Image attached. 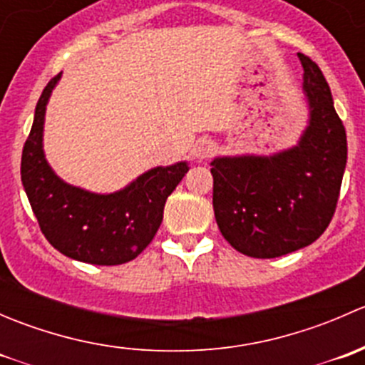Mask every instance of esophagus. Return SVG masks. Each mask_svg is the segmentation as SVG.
Segmentation results:
<instances>
[{
    "label": "esophagus",
    "mask_w": 365,
    "mask_h": 365,
    "mask_svg": "<svg viewBox=\"0 0 365 365\" xmlns=\"http://www.w3.org/2000/svg\"><path fill=\"white\" fill-rule=\"evenodd\" d=\"M192 153L194 157H197V159H208L210 155L213 153V145L208 141V139H197L196 145H194L192 148Z\"/></svg>",
    "instance_id": "34e87169"
}]
</instances>
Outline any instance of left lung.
<instances>
[{"mask_svg":"<svg viewBox=\"0 0 365 365\" xmlns=\"http://www.w3.org/2000/svg\"><path fill=\"white\" fill-rule=\"evenodd\" d=\"M304 67L309 125L293 148L270 157H219L212 162L213 212L220 233L238 252L279 257L307 247L336 212L348 143L318 65Z\"/></svg>","mask_w":365,"mask_h":365,"instance_id":"left-lung-1","label":"left lung"}]
</instances>
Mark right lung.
<instances>
[{
	"mask_svg": "<svg viewBox=\"0 0 365 365\" xmlns=\"http://www.w3.org/2000/svg\"><path fill=\"white\" fill-rule=\"evenodd\" d=\"M54 76L43 88L31 132L24 143L21 180L43 237L72 259L121 264L148 247L160 227L164 205L185 173L187 162L153 168L113 194H93L58 178L42 150L43 118Z\"/></svg>",
	"mask_w": 365,
	"mask_h": 365,
	"instance_id": "right-lung-1",
	"label": "right lung"
}]
</instances>
